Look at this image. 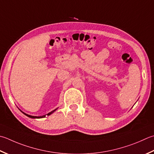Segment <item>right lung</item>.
I'll return each instance as SVG.
<instances>
[{
    "label": "right lung",
    "instance_id": "right-lung-1",
    "mask_svg": "<svg viewBox=\"0 0 154 154\" xmlns=\"http://www.w3.org/2000/svg\"><path fill=\"white\" fill-rule=\"evenodd\" d=\"M56 109H55V110H53V111H51V112H50V113H49L47 114V116H49V115H51V113H53L54 111H55ZM23 112V111H22ZM24 114H25V116H26L27 117H31V118H42V117H45V116H39V117H37V116H30V115H28V114H26V113H24V112H23Z\"/></svg>",
    "mask_w": 154,
    "mask_h": 154
}]
</instances>
